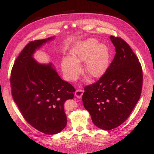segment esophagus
Wrapping results in <instances>:
<instances>
[{"instance_id":"1","label":"esophagus","mask_w":154,"mask_h":154,"mask_svg":"<svg viewBox=\"0 0 154 154\" xmlns=\"http://www.w3.org/2000/svg\"><path fill=\"white\" fill-rule=\"evenodd\" d=\"M84 91L83 90H77L75 92V96L78 98V99H81L83 95Z\"/></svg>"}]
</instances>
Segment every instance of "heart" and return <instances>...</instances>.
<instances>
[{"mask_svg": "<svg viewBox=\"0 0 154 154\" xmlns=\"http://www.w3.org/2000/svg\"><path fill=\"white\" fill-rule=\"evenodd\" d=\"M71 57L62 61V69L65 77L69 81H75L81 72L80 63L85 62V71L92 78H99L106 71L109 60L107 46L98 44L94 38L75 43L71 51Z\"/></svg>", "mask_w": 154, "mask_h": 154, "instance_id": "obj_1", "label": "heart"}]
</instances>
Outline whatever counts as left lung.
Returning <instances> with one entry per match:
<instances>
[{"instance_id": "obj_1", "label": "left lung", "mask_w": 154, "mask_h": 154, "mask_svg": "<svg viewBox=\"0 0 154 154\" xmlns=\"http://www.w3.org/2000/svg\"><path fill=\"white\" fill-rule=\"evenodd\" d=\"M116 49L114 59L97 82L85 88L82 101L98 128L109 130L129 116L140 99L143 71L128 44L119 37H109Z\"/></svg>"}]
</instances>
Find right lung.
Returning a JSON list of instances; mask_svg holds the SVG:
<instances>
[{"label":"right lung","mask_w":154,"mask_h":154,"mask_svg":"<svg viewBox=\"0 0 154 154\" xmlns=\"http://www.w3.org/2000/svg\"><path fill=\"white\" fill-rule=\"evenodd\" d=\"M54 36L35 40L26 46L11 72L13 99L24 119L48 135L58 134L67 124L64 102L74 98V88L63 80L51 63L41 64L33 54Z\"/></svg>","instance_id":"right-lung-1"}]
</instances>
